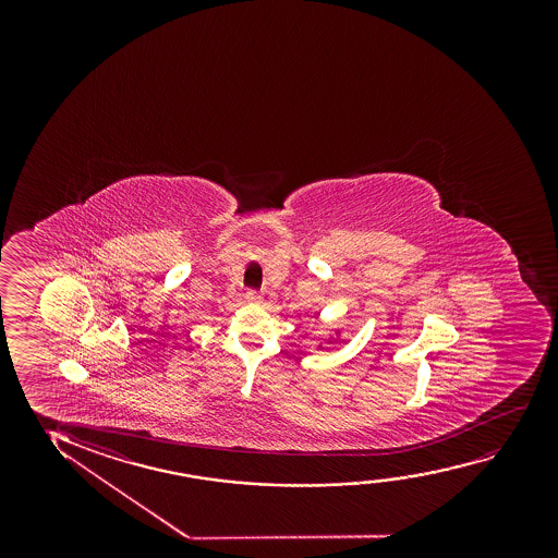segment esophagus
Returning <instances> with one entry per match:
<instances>
[{
  "label": "esophagus",
  "instance_id": "esophagus-1",
  "mask_svg": "<svg viewBox=\"0 0 558 558\" xmlns=\"http://www.w3.org/2000/svg\"><path fill=\"white\" fill-rule=\"evenodd\" d=\"M260 301H263V295H260L259 291L250 290L245 293V303L247 305H259Z\"/></svg>",
  "mask_w": 558,
  "mask_h": 558
}]
</instances>
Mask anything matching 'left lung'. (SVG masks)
<instances>
[{"label": "left lung", "instance_id": "8db88e82", "mask_svg": "<svg viewBox=\"0 0 558 558\" xmlns=\"http://www.w3.org/2000/svg\"><path fill=\"white\" fill-rule=\"evenodd\" d=\"M336 336H337V337L341 336V331H339V329H337V331H336ZM329 341H331V339H329ZM320 349H324V344H322V343H320V344H318V351H320Z\"/></svg>", "mask_w": 558, "mask_h": 558}]
</instances>
